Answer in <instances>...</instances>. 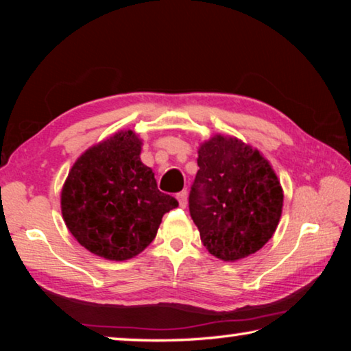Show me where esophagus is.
Returning <instances> with one entry per match:
<instances>
[{"label": "esophagus", "mask_w": 351, "mask_h": 351, "mask_svg": "<svg viewBox=\"0 0 351 351\" xmlns=\"http://www.w3.org/2000/svg\"><path fill=\"white\" fill-rule=\"evenodd\" d=\"M176 198H178V201H180V207H186L187 206V192L186 190H182V192H180L176 195Z\"/></svg>", "instance_id": "esophagus-1"}]
</instances>
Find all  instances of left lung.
Masks as SVG:
<instances>
[{"mask_svg":"<svg viewBox=\"0 0 351 351\" xmlns=\"http://www.w3.org/2000/svg\"><path fill=\"white\" fill-rule=\"evenodd\" d=\"M189 210L201 241L217 258L257 252L276 232L283 190L269 162L235 138L213 136L198 150Z\"/></svg>","mask_w":351,"mask_h":351,"instance_id":"obj_1","label":"left lung"}]
</instances>
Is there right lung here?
<instances>
[{
	"label": "right lung",
	"instance_id": "right-lung-1",
	"mask_svg": "<svg viewBox=\"0 0 351 351\" xmlns=\"http://www.w3.org/2000/svg\"><path fill=\"white\" fill-rule=\"evenodd\" d=\"M141 145L132 130L116 133L83 153L63 186L66 228L99 257L122 261L138 255L154 240L165 213L178 207L141 162Z\"/></svg>",
	"mask_w": 351,
	"mask_h": 351
}]
</instances>
